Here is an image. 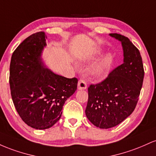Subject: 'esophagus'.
Here are the masks:
<instances>
[{
	"instance_id": "1",
	"label": "esophagus",
	"mask_w": 156,
	"mask_h": 156,
	"mask_svg": "<svg viewBox=\"0 0 156 156\" xmlns=\"http://www.w3.org/2000/svg\"><path fill=\"white\" fill-rule=\"evenodd\" d=\"M87 88V83L84 80H80L78 82L79 90H85Z\"/></svg>"
}]
</instances>
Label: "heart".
<instances>
[{"label":"heart","mask_w":156,"mask_h":156,"mask_svg":"<svg viewBox=\"0 0 156 156\" xmlns=\"http://www.w3.org/2000/svg\"><path fill=\"white\" fill-rule=\"evenodd\" d=\"M101 52L98 53V56L101 55ZM114 63V57L112 54H107L100 59L99 62H97L90 70V74L94 78L100 80L105 77L112 66Z\"/></svg>","instance_id":"1"}]
</instances>
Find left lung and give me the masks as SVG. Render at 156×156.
Instances as JSON below:
<instances>
[{"mask_svg":"<svg viewBox=\"0 0 156 156\" xmlns=\"http://www.w3.org/2000/svg\"><path fill=\"white\" fill-rule=\"evenodd\" d=\"M110 36L122 43L124 62L102 82L89 86L85 109L88 120L101 129L118 125L133 112L144 76L139 49L127 37L116 33Z\"/></svg>","mask_w":156,"mask_h":156,"instance_id":"1","label":"left lung"}]
</instances>
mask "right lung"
<instances>
[{"label": "right lung", "mask_w": 156, "mask_h": 156, "mask_svg": "<svg viewBox=\"0 0 156 156\" xmlns=\"http://www.w3.org/2000/svg\"><path fill=\"white\" fill-rule=\"evenodd\" d=\"M43 31L20 43L12 55L9 85L14 105L22 120L37 130L58 122L65 101L74 94L78 80L56 74L45 67L41 55L46 45Z\"/></svg>", "instance_id": "add662e5"}]
</instances>
